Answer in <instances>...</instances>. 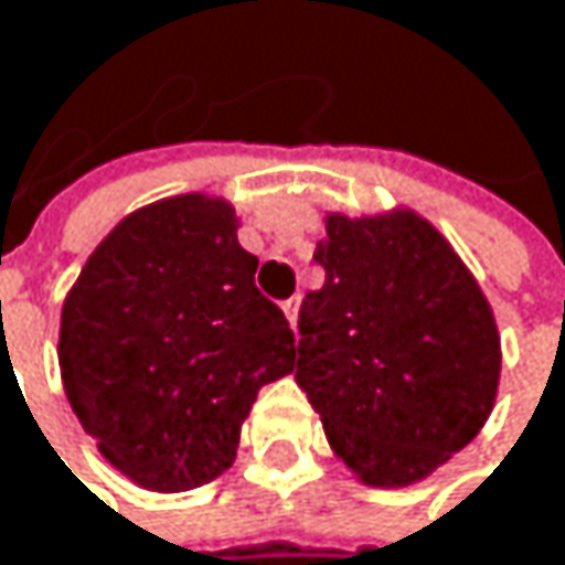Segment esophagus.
I'll return each mask as SVG.
<instances>
[{"label": "esophagus", "instance_id": "1", "mask_svg": "<svg viewBox=\"0 0 565 565\" xmlns=\"http://www.w3.org/2000/svg\"><path fill=\"white\" fill-rule=\"evenodd\" d=\"M282 312H286V319H289V326L296 329V322H299V296H292V299H286V302H282Z\"/></svg>", "mask_w": 565, "mask_h": 565}]
</instances>
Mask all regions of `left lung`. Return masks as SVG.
Returning a JSON list of instances; mask_svg holds the SVG:
<instances>
[{"label":"left lung","mask_w":565,"mask_h":565,"mask_svg":"<svg viewBox=\"0 0 565 565\" xmlns=\"http://www.w3.org/2000/svg\"><path fill=\"white\" fill-rule=\"evenodd\" d=\"M312 259L326 282L299 309L296 382L362 483H418L493 412V309L415 210L326 213Z\"/></svg>","instance_id":"8db88e82"}]
</instances>
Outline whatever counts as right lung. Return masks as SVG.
<instances>
[{
  "instance_id": "obj_1",
  "label": "right lung",
  "mask_w": 565,
  "mask_h": 565,
  "mask_svg": "<svg viewBox=\"0 0 565 565\" xmlns=\"http://www.w3.org/2000/svg\"><path fill=\"white\" fill-rule=\"evenodd\" d=\"M223 196L180 193L128 213L62 306L65 395L102 457L153 493L220 477L296 335L253 282Z\"/></svg>"
}]
</instances>
